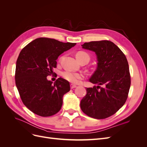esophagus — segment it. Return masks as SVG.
<instances>
[{"label":"esophagus","mask_w":147,"mask_h":147,"mask_svg":"<svg viewBox=\"0 0 147 147\" xmlns=\"http://www.w3.org/2000/svg\"><path fill=\"white\" fill-rule=\"evenodd\" d=\"M77 86L75 85V84H70V88L71 89H73V88H76Z\"/></svg>","instance_id":"1"}]
</instances>
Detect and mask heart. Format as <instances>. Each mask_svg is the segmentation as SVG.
Segmentation results:
<instances>
[{
    "label": "heart",
    "instance_id": "1",
    "mask_svg": "<svg viewBox=\"0 0 147 147\" xmlns=\"http://www.w3.org/2000/svg\"><path fill=\"white\" fill-rule=\"evenodd\" d=\"M76 57L80 62H81L83 60H87L89 62L90 59V55L84 51L78 52L76 54ZM61 75L62 77L65 80L72 83H78L80 80L83 79L84 77L83 74L82 73L73 72H70V71H64V72L62 73Z\"/></svg>",
    "mask_w": 147,
    "mask_h": 147
}]
</instances>
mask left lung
Instances as JSON below:
<instances>
[{"label": "left lung", "mask_w": 147, "mask_h": 147, "mask_svg": "<svg viewBox=\"0 0 147 147\" xmlns=\"http://www.w3.org/2000/svg\"><path fill=\"white\" fill-rule=\"evenodd\" d=\"M82 46L97 55V67L90 82L98 86L86 88L80 107L89 117L105 119L114 115L127 100L131 86L128 62L122 51L109 40L93 41Z\"/></svg>", "instance_id": "8db88e82"}]
</instances>
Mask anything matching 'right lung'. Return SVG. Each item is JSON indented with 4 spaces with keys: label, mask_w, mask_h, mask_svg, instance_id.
<instances>
[{
    "label": "right lung",
    "mask_w": 147,
    "mask_h": 147,
    "mask_svg": "<svg viewBox=\"0 0 147 147\" xmlns=\"http://www.w3.org/2000/svg\"><path fill=\"white\" fill-rule=\"evenodd\" d=\"M75 45L41 37L22 49L16 61L15 83L22 102L31 112L46 117L61 110L63 97L70 90L69 82L60 77L53 83L47 77L53 74L58 56Z\"/></svg>",
    "instance_id": "1"
}]
</instances>
